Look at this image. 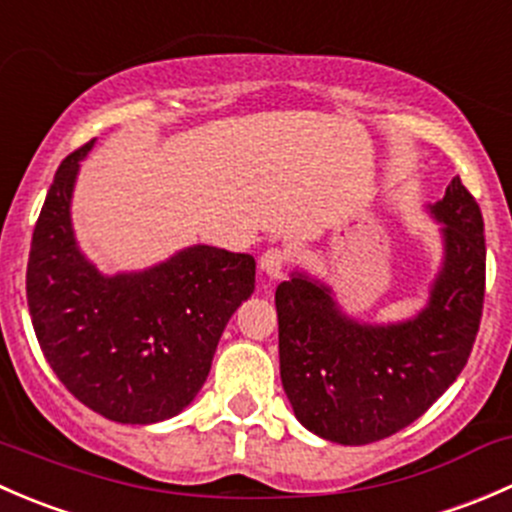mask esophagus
Segmentation results:
<instances>
[{"label": "esophagus", "instance_id": "esophagus-1", "mask_svg": "<svg viewBox=\"0 0 512 512\" xmlns=\"http://www.w3.org/2000/svg\"><path fill=\"white\" fill-rule=\"evenodd\" d=\"M287 265V252L280 250V247H270L267 252H262L260 257V272L267 277V280H277L282 275Z\"/></svg>", "mask_w": 512, "mask_h": 512}]
</instances>
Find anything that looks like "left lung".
<instances>
[{
	"label": "left lung",
	"mask_w": 512,
	"mask_h": 512,
	"mask_svg": "<svg viewBox=\"0 0 512 512\" xmlns=\"http://www.w3.org/2000/svg\"><path fill=\"white\" fill-rule=\"evenodd\" d=\"M426 213L441 225L443 257L414 317L361 322L304 270L277 287L282 386L297 421L324 441L364 446L401 431L471 356L485 294L483 215L458 175Z\"/></svg>",
	"instance_id": "8db88e82"
}]
</instances>
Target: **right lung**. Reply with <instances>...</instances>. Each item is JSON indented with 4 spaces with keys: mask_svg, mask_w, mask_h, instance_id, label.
Wrapping results in <instances>:
<instances>
[{
    "mask_svg": "<svg viewBox=\"0 0 512 512\" xmlns=\"http://www.w3.org/2000/svg\"><path fill=\"white\" fill-rule=\"evenodd\" d=\"M86 143L59 165L36 220L27 302L61 384L118 423L178 416L203 389L235 309L255 292V257L190 245L158 265L103 275L84 255L71 198Z\"/></svg>",
    "mask_w": 512,
    "mask_h": 512,
    "instance_id": "obj_1",
    "label": "right lung"
}]
</instances>
